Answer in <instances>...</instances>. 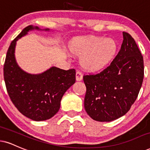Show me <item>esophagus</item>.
Wrapping results in <instances>:
<instances>
[{
	"mask_svg": "<svg viewBox=\"0 0 150 150\" xmlns=\"http://www.w3.org/2000/svg\"><path fill=\"white\" fill-rule=\"evenodd\" d=\"M83 76L82 73L80 71H77L76 73V80L77 81H81L82 80Z\"/></svg>",
	"mask_w": 150,
	"mask_h": 150,
	"instance_id": "obj_1",
	"label": "esophagus"
}]
</instances>
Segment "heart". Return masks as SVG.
<instances>
[{"label": "heart", "mask_w": 150, "mask_h": 150, "mask_svg": "<svg viewBox=\"0 0 150 150\" xmlns=\"http://www.w3.org/2000/svg\"><path fill=\"white\" fill-rule=\"evenodd\" d=\"M74 53L83 55L82 65L89 71L103 69L114 59L117 43L112 39L91 36L76 40L72 48Z\"/></svg>", "instance_id": "b5f03b06"}]
</instances>
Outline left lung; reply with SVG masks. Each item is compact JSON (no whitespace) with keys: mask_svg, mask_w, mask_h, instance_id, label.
<instances>
[{"mask_svg":"<svg viewBox=\"0 0 150 150\" xmlns=\"http://www.w3.org/2000/svg\"><path fill=\"white\" fill-rule=\"evenodd\" d=\"M120 52L109 66L84 75V108L91 118L111 122L124 116L136 101L144 77L143 57L132 36L123 32Z\"/></svg>","mask_w":150,"mask_h":150,"instance_id":"obj_1","label":"left lung"}]
</instances>
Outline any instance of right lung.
<instances>
[{"label": "right lung", "mask_w": 150, "mask_h": 150, "mask_svg": "<svg viewBox=\"0 0 150 150\" xmlns=\"http://www.w3.org/2000/svg\"><path fill=\"white\" fill-rule=\"evenodd\" d=\"M33 29L41 30L38 26H26L11 42L5 58L3 75L7 91L18 110L32 120L44 121L58 112L63 96L75 82V70L52 67L38 75L21 70L14 57L16 43Z\"/></svg>", "instance_id": "right-lung-1"}]
</instances>
